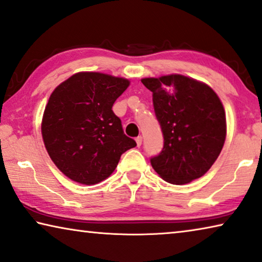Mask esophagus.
<instances>
[{"label":"esophagus","instance_id":"34e87169","mask_svg":"<svg viewBox=\"0 0 262 262\" xmlns=\"http://www.w3.org/2000/svg\"><path fill=\"white\" fill-rule=\"evenodd\" d=\"M135 141H136V143H138V146L140 147L141 146V144H142V136H138V138H136L135 139Z\"/></svg>","mask_w":262,"mask_h":262}]
</instances>
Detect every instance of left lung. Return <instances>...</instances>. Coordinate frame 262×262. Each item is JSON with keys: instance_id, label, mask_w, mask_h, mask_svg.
<instances>
[{"instance_id": "1", "label": "left lung", "mask_w": 262, "mask_h": 262, "mask_svg": "<svg viewBox=\"0 0 262 262\" xmlns=\"http://www.w3.org/2000/svg\"><path fill=\"white\" fill-rule=\"evenodd\" d=\"M152 92L164 147L150 163L168 183L188 184L209 171L226 139L225 110L205 82L182 74L143 78Z\"/></svg>"}]
</instances>
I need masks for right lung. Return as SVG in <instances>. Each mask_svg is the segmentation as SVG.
I'll return each mask as SVG.
<instances>
[{
    "label": "right lung",
    "instance_id": "obj_1",
    "mask_svg": "<svg viewBox=\"0 0 262 262\" xmlns=\"http://www.w3.org/2000/svg\"><path fill=\"white\" fill-rule=\"evenodd\" d=\"M130 81L100 72H78L58 85L41 119L50 159L66 177L93 185L112 175L136 142L124 135L112 107Z\"/></svg>",
    "mask_w": 262,
    "mask_h": 262
}]
</instances>
